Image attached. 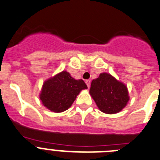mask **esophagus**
<instances>
[{
    "label": "esophagus",
    "mask_w": 160,
    "mask_h": 160,
    "mask_svg": "<svg viewBox=\"0 0 160 160\" xmlns=\"http://www.w3.org/2000/svg\"><path fill=\"white\" fill-rule=\"evenodd\" d=\"M85 83H86V84L88 85V88H89L90 85H91V80H85Z\"/></svg>",
    "instance_id": "1"
}]
</instances>
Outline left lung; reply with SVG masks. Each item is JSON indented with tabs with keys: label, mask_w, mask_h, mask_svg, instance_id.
Returning a JSON list of instances; mask_svg holds the SVG:
<instances>
[{
	"label": "left lung",
	"mask_w": 160,
	"mask_h": 160,
	"mask_svg": "<svg viewBox=\"0 0 160 160\" xmlns=\"http://www.w3.org/2000/svg\"><path fill=\"white\" fill-rule=\"evenodd\" d=\"M90 94L99 109L107 114L120 112L129 101L127 87L105 72L92 80Z\"/></svg>",
	"instance_id": "obj_1"
}]
</instances>
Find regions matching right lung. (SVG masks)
<instances>
[{
    "mask_svg": "<svg viewBox=\"0 0 160 160\" xmlns=\"http://www.w3.org/2000/svg\"><path fill=\"white\" fill-rule=\"evenodd\" d=\"M87 88L83 80H75L69 72L62 71L44 82L40 98L51 111L61 112L72 105L81 90Z\"/></svg>",
    "mask_w": 160,
    "mask_h": 160,
    "instance_id": "add662e5",
    "label": "right lung"
}]
</instances>
